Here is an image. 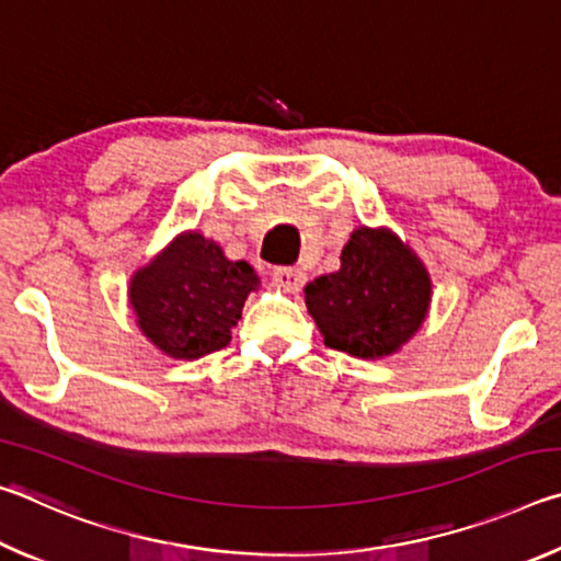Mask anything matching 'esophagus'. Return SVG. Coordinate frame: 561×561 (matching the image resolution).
Masks as SVG:
<instances>
[{"instance_id":"obj_1","label":"esophagus","mask_w":561,"mask_h":561,"mask_svg":"<svg viewBox=\"0 0 561 561\" xmlns=\"http://www.w3.org/2000/svg\"><path fill=\"white\" fill-rule=\"evenodd\" d=\"M270 277L284 291H299L304 287V282H307V274L297 267H274L270 272Z\"/></svg>"}]
</instances>
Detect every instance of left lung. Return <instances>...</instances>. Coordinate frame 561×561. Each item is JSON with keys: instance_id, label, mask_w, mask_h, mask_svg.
Returning a JSON list of instances; mask_svg holds the SVG:
<instances>
[{"instance_id": "8db88e82", "label": "left lung", "mask_w": 561, "mask_h": 561, "mask_svg": "<svg viewBox=\"0 0 561 561\" xmlns=\"http://www.w3.org/2000/svg\"><path fill=\"white\" fill-rule=\"evenodd\" d=\"M431 289L411 247L386 227H358L341 250V270L309 282L304 299L329 348L381 358L421 329Z\"/></svg>"}]
</instances>
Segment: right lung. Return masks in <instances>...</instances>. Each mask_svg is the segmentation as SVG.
<instances>
[{
  "mask_svg": "<svg viewBox=\"0 0 561 561\" xmlns=\"http://www.w3.org/2000/svg\"><path fill=\"white\" fill-rule=\"evenodd\" d=\"M260 277L247 262L225 257L201 232H183L130 279L138 327L170 358H201L232 339L247 294Z\"/></svg>",
  "mask_w": 561,
  "mask_h": 561,
  "instance_id": "right-lung-1",
  "label": "right lung"
}]
</instances>
